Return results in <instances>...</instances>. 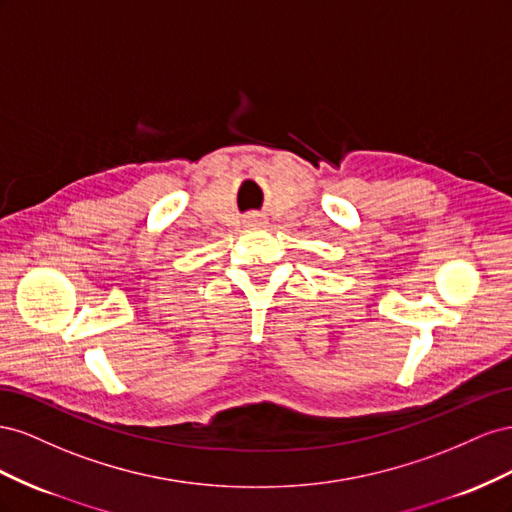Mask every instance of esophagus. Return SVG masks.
Masks as SVG:
<instances>
[{"mask_svg":"<svg viewBox=\"0 0 512 512\" xmlns=\"http://www.w3.org/2000/svg\"><path fill=\"white\" fill-rule=\"evenodd\" d=\"M248 221H251V223H257V218H255V216H248Z\"/></svg>","mask_w":512,"mask_h":512,"instance_id":"esophagus-1","label":"esophagus"}]
</instances>
